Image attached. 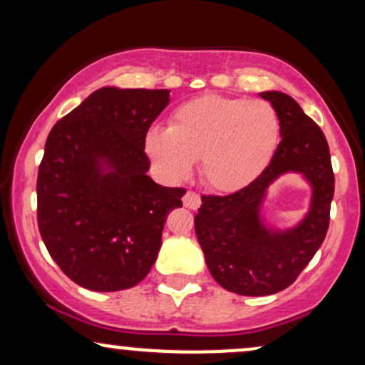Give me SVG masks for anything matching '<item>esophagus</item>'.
I'll use <instances>...</instances> for the list:
<instances>
[{
    "label": "esophagus",
    "mask_w": 365,
    "mask_h": 365,
    "mask_svg": "<svg viewBox=\"0 0 365 365\" xmlns=\"http://www.w3.org/2000/svg\"><path fill=\"white\" fill-rule=\"evenodd\" d=\"M183 206L188 209H197L200 206V197L195 192L188 190L185 195H183Z\"/></svg>",
    "instance_id": "34e87169"
}]
</instances>
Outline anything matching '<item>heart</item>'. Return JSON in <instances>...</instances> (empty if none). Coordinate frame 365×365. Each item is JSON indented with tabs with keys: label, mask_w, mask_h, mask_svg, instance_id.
Returning a JSON list of instances; mask_svg holds the SVG:
<instances>
[{
	"label": "heart",
	"mask_w": 365,
	"mask_h": 365,
	"mask_svg": "<svg viewBox=\"0 0 365 365\" xmlns=\"http://www.w3.org/2000/svg\"><path fill=\"white\" fill-rule=\"evenodd\" d=\"M278 137V115L267 101L204 96L177 108L168 130L150 128L145 149L171 180L187 178L199 161L207 187L237 192L266 170Z\"/></svg>",
	"instance_id": "b5f03b06"
}]
</instances>
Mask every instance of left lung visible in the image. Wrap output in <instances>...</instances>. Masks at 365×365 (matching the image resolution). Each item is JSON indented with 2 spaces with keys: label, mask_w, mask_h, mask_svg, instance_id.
Masks as SVG:
<instances>
[{
  "label": "left lung",
  "mask_w": 365,
  "mask_h": 365,
  "mask_svg": "<svg viewBox=\"0 0 365 365\" xmlns=\"http://www.w3.org/2000/svg\"><path fill=\"white\" fill-rule=\"evenodd\" d=\"M279 120L282 142L252 183L230 195H202L194 217L206 264L225 290L247 297L271 295L299 278L317 252L329 226L334 175L322 130L295 99L278 91L261 92ZM312 183V209L295 229L271 230L262 223L267 187L284 173Z\"/></svg>",
  "instance_id": "left-lung-1"
}]
</instances>
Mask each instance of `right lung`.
<instances>
[{"label":"right lung","mask_w":365,"mask_h":365,"mask_svg":"<svg viewBox=\"0 0 365 365\" xmlns=\"http://www.w3.org/2000/svg\"><path fill=\"white\" fill-rule=\"evenodd\" d=\"M166 89L103 87L49 132L37 173V225L60 269L87 290L135 287L156 262L185 188L148 175L145 135Z\"/></svg>","instance_id":"right-lung-1"}]
</instances>
